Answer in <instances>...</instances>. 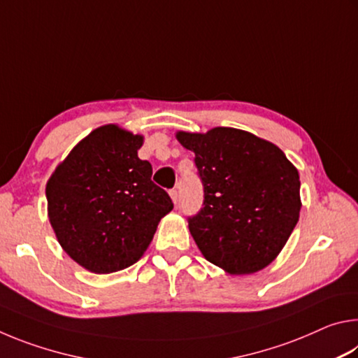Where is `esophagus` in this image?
I'll use <instances>...</instances> for the list:
<instances>
[{"label":"esophagus","instance_id":"34e87169","mask_svg":"<svg viewBox=\"0 0 358 358\" xmlns=\"http://www.w3.org/2000/svg\"><path fill=\"white\" fill-rule=\"evenodd\" d=\"M171 197H172L173 203L177 205L178 203V191L177 189H171Z\"/></svg>","mask_w":358,"mask_h":358}]
</instances>
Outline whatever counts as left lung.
<instances>
[{
	"label": "left lung",
	"mask_w": 358,
	"mask_h": 358,
	"mask_svg": "<svg viewBox=\"0 0 358 358\" xmlns=\"http://www.w3.org/2000/svg\"><path fill=\"white\" fill-rule=\"evenodd\" d=\"M194 151L203 186L202 208L187 217L199 250L230 275H250L273 262L299 222L296 169L276 145L235 128L178 132Z\"/></svg>",
	"instance_id": "obj_1"
}]
</instances>
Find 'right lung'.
Segmentation results:
<instances>
[{
    "mask_svg": "<svg viewBox=\"0 0 358 358\" xmlns=\"http://www.w3.org/2000/svg\"><path fill=\"white\" fill-rule=\"evenodd\" d=\"M143 137L101 126L77 143L48 180V217L63 250L93 273L136 264L173 208L137 156Z\"/></svg>",
    "mask_w": 358,
    "mask_h": 358,
    "instance_id": "1",
    "label": "right lung"
}]
</instances>
